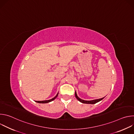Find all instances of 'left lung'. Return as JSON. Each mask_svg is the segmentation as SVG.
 Returning a JSON list of instances; mask_svg holds the SVG:
<instances>
[{
	"label": "left lung",
	"instance_id": "8db88e82",
	"mask_svg": "<svg viewBox=\"0 0 134 134\" xmlns=\"http://www.w3.org/2000/svg\"><path fill=\"white\" fill-rule=\"evenodd\" d=\"M75 97H76V98L80 102H82V103H85V104H95V103H96L99 102V101H101L102 100H103V99L104 98H104H101V99H95V100H90V101H87V100H84L81 99V98H80L77 96V93H76V91H75Z\"/></svg>",
	"mask_w": 134,
	"mask_h": 134
}]
</instances>
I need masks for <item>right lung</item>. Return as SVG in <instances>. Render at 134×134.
<instances>
[{
	"label": "right lung",
	"instance_id": "right-lung-1",
	"mask_svg": "<svg viewBox=\"0 0 134 134\" xmlns=\"http://www.w3.org/2000/svg\"><path fill=\"white\" fill-rule=\"evenodd\" d=\"M58 93H57V94L55 95V96L53 98H52V99H50V100H44V101H35V102H37V103H47L50 102L52 101L53 100H54L57 97H58Z\"/></svg>",
	"mask_w": 134,
	"mask_h": 134
}]
</instances>
